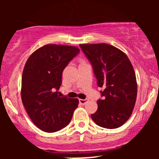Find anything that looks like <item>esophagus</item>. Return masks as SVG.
Instances as JSON below:
<instances>
[{
	"label": "esophagus",
	"mask_w": 159,
	"mask_h": 159,
	"mask_svg": "<svg viewBox=\"0 0 159 159\" xmlns=\"http://www.w3.org/2000/svg\"><path fill=\"white\" fill-rule=\"evenodd\" d=\"M88 101H89L88 99H81V98H80L79 99V102L80 104H81V105H85V104Z\"/></svg>",
	"instance_id": "1"
}]
</instances>
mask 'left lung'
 Returning a JSON list of instances; mask_svg holds the SVG:
<instances>
[{
    "label": "left lung",
    "mask_w": 159,
    "mask_h": 159,
    "mask_svg": "<svg viewBox=\"0 0 159 159\" xmlns=\"http://www.w3.org/2000/svg\"><path fill=\"white\" fill-rule=\"evenodd\" d=\"M90 60L102 99L91 118L105 129L123 125L132 114L136 102L138 86L134 70L126 54L106 43L80 44Z\"/></svg>",
    "instance_id": "1"
}]
</instances>
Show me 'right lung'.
<instances>
[{
	"mask_svg": "<svg viewBox=\"0 0 159 159\" xmlns=\"http://www.w3.org/2000/svg\"><path fill=\"white\" fill-rule=\"evenodd\" d=\"M79 52L76 46L48 44L32 53L25 63L21 101L29 117L42 131L57 132L72 120L78 99L60 97L57 90L63 69Z\"/></svg>",
	"mask_w": 159,
	"mask_h": 159,
	"instance_id": "right-lung-1",
	"label": "right lung"
}]
</instances>
